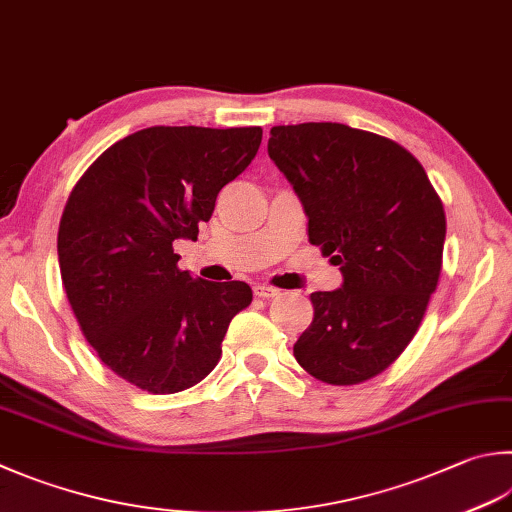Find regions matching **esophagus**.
I'll list each match as a JSON object with an SVG mask.
<instances>
[{
    "instance_id": "34e87169",
    "label": "esophagus",
    "mask_w": 512,
    "mask_h": 512,
    "mask_svg": "<svg viewBox=\"0 0 512 512\" xmlns=\"http://www.w3.org/2000/svg\"><path fill=\"white\" fill-rule=\"evenodd\" d=\"M254 294L260 298H274L281 294V289L272 287V285H254Z\"/></svg>"
}]
</instances>
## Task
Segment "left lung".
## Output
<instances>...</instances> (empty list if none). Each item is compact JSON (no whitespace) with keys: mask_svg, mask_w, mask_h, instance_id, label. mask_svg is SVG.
Returning a JSON list of instances; mask_svg holds the SVG:
<instances>
[{"mask_svg":"<svg viewBox=\"0 0 512 512\" xmlns=\"http://www.w3.org/2000/svg\"><path fill=\"white\" fill-rule=\"evenodd\" d=\"M267 153L303 202L310 243L343 274L339 289L310 296L296 361L323 383L368 381L406 350L437 289L441 198L408 149L347 124L272 127Z\"/></svg>","mask_w":512,"mask_h":512,"instance_id":"left-lung-1","label":"left lung"}]
</instances>
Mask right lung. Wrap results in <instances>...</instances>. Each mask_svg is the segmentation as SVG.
Segmentation results:
<instances>
[{"label": "right lung", "instance_id": "add662e5", "mask_svg": "<svg viewBox=\"0 0 512 512\" xmlns=\"http://www.w3.org/2000/svg\"><path fill=\"white\" fill-rule=\"evenodd\" d=\"M260 140V127L142 129L106 149L66 200L64 292L102 363L140 390L173 394L205 379L231 318L252 303L243 281L182 272L173 243L198 238Z\"/></svg>", "mask_w": 512, "mask_h": 512}]
</instances>
